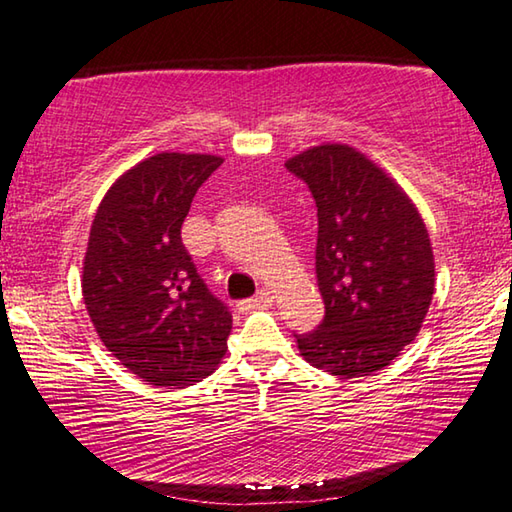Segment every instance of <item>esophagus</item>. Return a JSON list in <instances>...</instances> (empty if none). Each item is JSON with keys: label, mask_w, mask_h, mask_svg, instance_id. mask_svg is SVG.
<instances>
[{"label": "esophagus", "mask_w": 512, "mask_h": 512, "mask_svg": "<svg viewBox=\"0 0 512 512\" xmlns=\"http://www.w3.org/2000/svg\"><path fill=\"white\" fill-rule=\"evenodd\" d=\"M273 300H275V296H273V291H268V289H262L257 293L255 298H248V300H241L239 302V311H253V309H259V307H268V305H273Z\"/></svg>", "instance_id": "1"}]
</instances>
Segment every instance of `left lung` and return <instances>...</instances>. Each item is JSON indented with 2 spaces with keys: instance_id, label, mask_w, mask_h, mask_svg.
<instances>
[{
  "instance_id": "left-lung-1",
  "label": "left lung",
  "mask_w": 512,
  "mask_h": 512,
  "mask_svg": "<svg viewBox=\"0 0 512 512\" xmlns=\"http://www.w3.org/2000/svg\"><path fill=\"white\" fill-rule=\"evenodd\" d=\"M284 164L318 207L325 320L296 334L302 359L341 379L384 370L415 341L431 305L436 262L427 225L391 173L350 144L311 146Z\"/></svg>"
}]
</instances>
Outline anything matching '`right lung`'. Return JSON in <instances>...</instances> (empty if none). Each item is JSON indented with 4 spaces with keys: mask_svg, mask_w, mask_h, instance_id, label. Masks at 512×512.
I'll list each match as a JSON object with an SVG mask.
<instances>
[{
    "mask_svg": "<svg viewBox=\"0 0 512 512\" xmlns=\"http://www.w3.org/2000/svg\"><path fill=\"white\" fill-rule=\"evenodd\" d=\"M221 155L162 151L101 198L81 289L101 343L153 386H192L219 368L232 316L207 291L180 228Z\"/></svg>",
    "mask_w": 512,
    "mask_h": 512,
    "instance_id": "obj_1",
    "label": "right lung"
}]
</instances>
